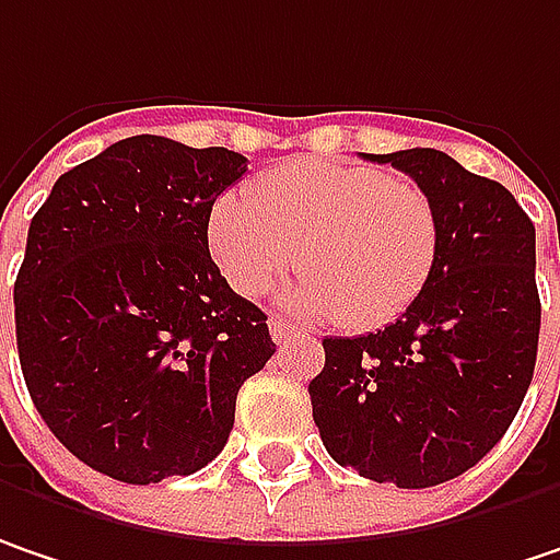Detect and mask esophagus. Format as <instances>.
<instances>
[{
	"label": "esophagus",
	"mask_w": 560,
	"mask_h": 560,
	"mask_svg": "<svg viewBox=\"0 0 560 560\" xmlns=\"http://www.w3.org/2000/svg\"><path fill=\"white\" fill-rule=\"evenodd\" d=\"M269 336H272V342L276 346H284V342H291V339H298V336H304V332H298L291 323H284L281 316H272L269 319Z\"/></svg>",
	"instance_id": "1"
}]
</instances>
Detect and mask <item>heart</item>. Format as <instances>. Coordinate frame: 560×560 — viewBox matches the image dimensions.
<instances>
[{
  "label": "heart",
  "instance_id": "1",
  "mask_svg": "<svg viewBox=\"0 0 560 560\" xmlns=\"http://www.w3.org/2000/svg\"><path fill=\"white\" fill-rule=\"evenodd\" d=\"M206 241L241 298H259L294 269L301 316H346L380 329L424 294L441 259V214L428 189L380 167L298 158L214 199Z\"/></svg>",
  "mask_w": 560,
  "mask_h": 560
}]
</instances>
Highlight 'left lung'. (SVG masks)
Instances as JSON below:
<instances>
[{"instance_id":"8db88e82","label":"left lung","mask_w":560,"mask_h":560,"mask_svg":"<svg viewBox=\"0 0 560 560\" xmlns=\"http://www.w3.org/2000/svg\"><path fill=\"white\" fill-rule=\"evenodd\" d=\"M434 199L441 259L386 329L323 339L313 421L329 456L371 481L431 488L463 476L508 434L533 383L542 304L536 228L498 180L450 154H371Z\"/></svg>"}]
</instances>
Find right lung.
Segmentation results:
<instances>
[{"label":"right lung","mask_w":560,"mask_h":560,"mask_svg":"<svg viewBox=\"0 0 560 560\" xmlns=\"http://www.w3.org/2000/svg\"><path fill=\"white\" fill-rule=\"evenodd\" d=\"M244 174L237 151L132 136L66 171L31 218L21 374L59 444L116 481L209 466L237 389L276 354L266 313L206 241L214 199Z\"/></svg>","instance_id":"obj_1"}]
</instances>
